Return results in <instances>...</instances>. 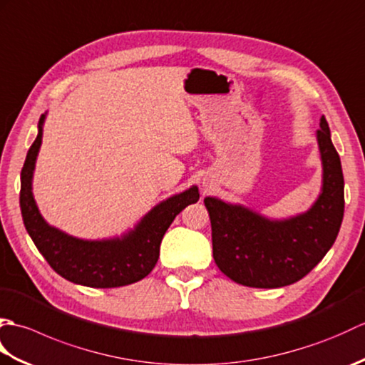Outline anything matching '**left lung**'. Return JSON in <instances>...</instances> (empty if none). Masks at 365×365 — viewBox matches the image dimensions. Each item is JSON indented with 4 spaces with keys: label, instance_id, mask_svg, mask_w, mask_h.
I'll return each instance as SVG.
<instances>
[{
    "label": "left lung",
    "instance_id": "left-lung-1",
    "mask_svg": "<svg viewBox=\"0 0 365 365\" xmlns=\"http://www.w3.org/2000/svg\"><path fill=\"white\" fill-rule=\"evenodd\" d=\"M323 182L307 212L287 220H269L251 208L205 197L212 222L213 259L237 284L277 289L304 277L334 245L344 220V174L322 115L317 130Z\"/></svg>",
    "mask_w": 365,
    "mask_h": 365
}]
</instances>
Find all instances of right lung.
<instances>
[{
  "instance_id": "1",
  "label": "right lung",
  "mask_w": 365,
  "mask_h": 365,
  "mask_svg": "<svg viewBox=\"0 0 365 365\" xmlns=\"http://www.w3.org/2000/svg\"><path fill=\"white\" fill-rule=\"evenodd\" d=\"M45 114L38 119V133L29 147L21 169L20 208L23 222L36 247L50 267L73 284L113 289L141 281L153 269L160 257V245L170 222L185 207L199 200L197 187L174 195L155 205L135 229L120 238L81 240L46 222L33 196V174L42 144Z\"/></svg>"
}]
</instances>
